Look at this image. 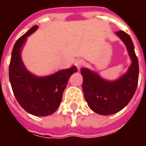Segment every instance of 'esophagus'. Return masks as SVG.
I'll use <instances>...</instances> for the list:
<instances>
[{
  "label": "esophagus",
  "instance_id": "esophagus-1",
  "mask_svg": "<svg viewBox=\"0 0 146 146\" xmlns=\"http://www.w3.org/2000/svg\"><path fill=\"white\" fill-rule=\"evenodd\" d=\"M84 60H82V59H79V60L76 61V62H75V66L77 67V69H78V70H80V69L84 66Z\"/></svg>",
  "mask_w": 146,
  "mask_h": 146
}]
</instances>
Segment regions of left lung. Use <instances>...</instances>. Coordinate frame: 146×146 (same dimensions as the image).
I'll list each match as a JSON object with an SVG mask.
<instances>
[{
	"instance_id": "obj_1",
	"label": "left lung",
	"mask_w": 146,
	"mask_h": 146,
	"mask_svg": "<svg viewBox=\"0 0 146 146\" xmlns=\"http://www.w3.org/2000/svg\"><path fill=\"white\" fill-rule=\"evenodd\" d=\"M127 47L131 64L127 72L119 79L110 81L87 68L81 69L83 92L89 107L100 115L108 116L123 110L136 92L139 67L131 39L123 31L116 32Z\"/></svg>"
}]
</instances>
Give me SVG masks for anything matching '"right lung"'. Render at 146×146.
Listing matches in <instances>:
<instances>
[{
	"label": "right lung",
	"mask_w": 146,
	"mask_h": 146,
	"mask_svg": "<svg viewBox=\"0 0 146 146\" xmlns=\"http://www.w3.org/2000/svg\"><path fill=\"white\" fill-rule=\"evenodd\" d=\"M34 26L15 42L9 65V80L15 97L27 113L38 116L51 115L59 106L68 80L77 72L73 66L52 75L39 77L26 69L21 58V51L27 37L37 30Z\"/></svg>",
	"instance_id": "obj_1"
}]
</instances>
